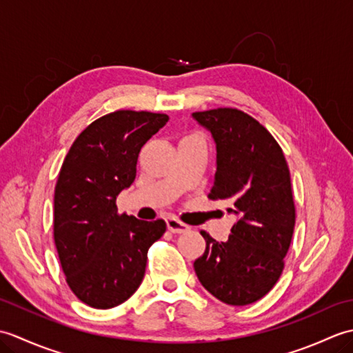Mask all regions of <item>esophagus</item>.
Instances as JSON below:
<instances>
[{
	"label": "esophagus",
	"instance_id": "esophagus-1",
	"mask_svg": "<svg viewBox=\"0 0 353 353\" xmlns=\"http://www.w3.org/2000/svg\"><path fill=\"white\" fill-rule=\"evenodd\" d=\"M167 228L172 234H183V232L190 230L188 224L179 221L176 216H170V219H167Z\"/></svg>",
	"mask_w": 353,
	"mask_h": 353
}]
</instances>
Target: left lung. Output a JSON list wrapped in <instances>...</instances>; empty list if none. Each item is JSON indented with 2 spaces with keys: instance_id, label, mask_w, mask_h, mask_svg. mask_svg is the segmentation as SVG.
Masks as SVG:
<instances>
[{
  "instance_id": "8db88e82",
  "label": "left lung",
  "mask_w": 353,
  "mask_h": 353,
  "mask_svg": "<svg viewBox=\"0 0 353 353\" xmlns=\"http://www.w3.org/2000/svg\"><path fill=\"white\" fill-rule=\"evenodd\" d=\"M216 145L208 197L238 216L228 241L201 230L206 250L194 262L200 283L219 301L244 306L279 281L296 223L291 179L281 145L256 119L232 108L194 112Z\"/></svg>"
}]
</instances>
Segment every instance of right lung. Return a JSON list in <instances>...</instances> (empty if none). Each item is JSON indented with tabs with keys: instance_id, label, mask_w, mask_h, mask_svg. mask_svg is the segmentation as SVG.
Masks as SVG:
<instances>
[{
	"instance_id": "obj_1",
	"label": "right lung",
	"mask_w": 353,
	"mask_h": 353,
	"mask_svg": "<svg viewBox=\"0 0 353 353\" xmlns=\"http://www.w3.org/2000/svg\"><path fill=\"white\" fill-rule=\"evenodd\" d=\"M168 115L117 110L89 124L72 142L54 190V244L66 283L81 302L109 310L125 302L145 274L150 245L163 220L118 214L117 197L137 177L142 145Z\"/></svg>"
}]
</instances>
